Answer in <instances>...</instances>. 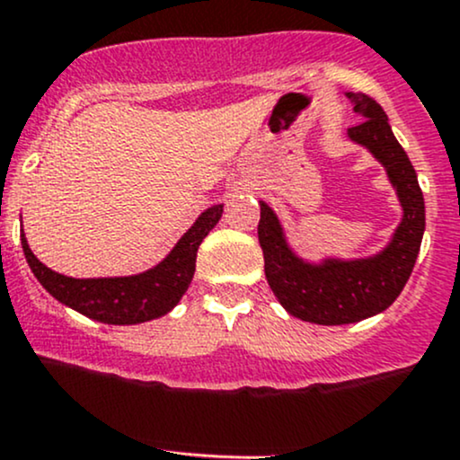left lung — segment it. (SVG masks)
I'll return each mask as SVG.
<instances>
[{
  "mask_svg": "<svg viewBox=\"0 0 460 460\" xmlns=\"http://www.w3.org/2000/svg\"><path fill=\"white\" fill-rule=\"evenodd\" d=\"M353 113L362 118L347 130L353 144L380 161L402 207V220L382 251L369 257H323L307 261L295 253L275 211L260 200V246L264 272L288 314L316 325H349L385 312L400 296L415 266L426 205L417 172L393 135L385 109L365 93H347Z\"/></svg>",
  "mask_w": 460,
  "mask_h": 460,
  "instance_id": "left-lung-1",
  "label": "left lung"
}]
</instances>
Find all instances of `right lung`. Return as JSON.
<instances>
[{
	"label": "right lung",
	"instance_id": "1",
	"mask_svg": "<svg viewBox=\"0 0 460 460\" xmlns=\"http://www.w3.org/2000/svg\"><path fill=\"white\" fill-rule=\"evenodd\" d=\"M222 205L207 207L194 225L181 235L170 251L153 269L128 277H93L75 279L48 269L28 246L22 229L23 255L30 270L45 290L89 319L107 325H137L168 314L188 292L196 270V253L200 242L222 218Z\"/></svg>",
	"mask_w": 460,
	"mask_h": 460
}]
</instances>
